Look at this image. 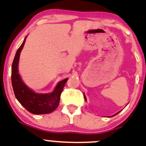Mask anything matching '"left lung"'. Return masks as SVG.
Masks as SVG:
<instances>
[{"label": "left lung", "mask_w": 146, "mask_h": 146, "mask_svg": "<svg viewBox=\"0 0 146 146\" xmlns=\"http://www.w3.org/2000/svg\"><path fill=\"white\" fill-rule=\"evenodd\" d=\"M84 99H85V100H86V96H85V95H84ZM119 112H117V113H116V114H115V115H113V116H115V115H117V114L119 113Z\"/></svg>", "instance_id": "8db88e82"}]
</instances>
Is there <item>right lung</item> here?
Segmentation results:
<instances>
[{
    "label": "right lung",
    "mask_w": 146,
    "mask_h": 146,
    "mask_svg": "<svg viewBox=\"0 0 146 146\" xmlns=\"http://www.w3.org/2000/svg\"><path fill=\"white\" fill-rule=\"evenodd\" d=\"M27 36L18 48L12 64L11 79L15 96L27 110L35 115L48 114L53 112L60 103V95L68 79L58 82L55 89L50 94H36L23 82L18 72L19 55L25 43Z\"/></svg>",
    "instance_id": "1"
}]
</instances>
